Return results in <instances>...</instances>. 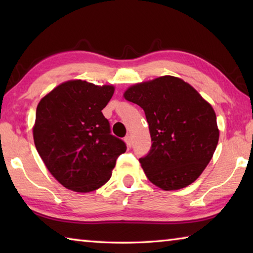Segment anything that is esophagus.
<instances>
[{"instance_id":"1","label":"esophagus","mask_w":253,"mask_h":253,"mask_svg":"<svg viewBox=\"0 0 253 253\" xmlns=\"http://www.w3.org/2000/svg\"><path fill=\"white\" fill-rule=\"evenodd\" d=\"M125 143H126V145H127V147H128V148H130V147H131L132 142H131V137H130L129 135L125 137Z\"/></svg>"}]
</instances>
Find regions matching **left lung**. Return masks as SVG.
Segmentation results:
<instances>
[{"label": "left lung", "mask_w": 253, "mask_h": 253, "mask_svg": "<svg viewBox=\"0 0 253 253\" xmlns=\"http://www.w3.org/2000/svg\"><path fill=\"white\" fill-rule=\"evenodd\" d=\"M124 98L142 107L147 119L153 144L139 163L149 181L164 191L196 181L219 142L213 107L190 84L173 76L132 84Z\"/></svg>", "instance_id": "8db88e82"}]
</instances>
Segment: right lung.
<instances>
[{"instance_id":"add662e5","label":"right lung","mask_w":253,"mask_h":253,"mask_svg":"<svg viewBox=\"0 0 253 253\" xmlns=\"http://www.w3.org/2000/svg\"><path fill=\"white\" fill-rule=\"evenodd\" d=\"M114 91L113 84L68 80L38 104L34 145L51 175L68 190L89 193L105 185L117 157L126 152L101 113Z\"/></svg>"}]
</instances>
